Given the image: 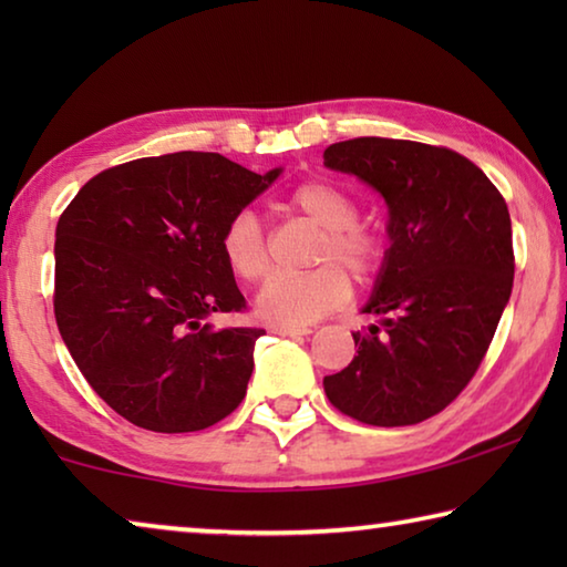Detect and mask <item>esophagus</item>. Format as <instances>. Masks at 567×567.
<instances>
[{"label": "esophagus", "mask_w": 567, "mask_h": 567, "mask_svg": "<svg viewBox=\"0 0 567 567\" xmlns=\"http://www.w3.org/2000/svg\"><path fill=\"white\" fill-rule=\"evenodd\" d=\"M275 334H280V338H300V334H310V328H290V324H275L272 328Z\"/></svg>", "instance_id": "obj_1"}]
</instances>
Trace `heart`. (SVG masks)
I'll return each instance as SVG.
<instances>
[{
    "instance_id": "obj_1",
    "label": "heart",
    "mask_w": 567,
    "mask_h": 567,
    "mask_svg": "<svg viewBox=\"0 0 567 567\" xmlns=\"http://www.w3.org/2000/svg\"><path fill=\"white\" fill-rule=\"evenodd\" d=\"M290 207L312 219L322 229L310 272H275L267 277L255 297L257 318L270 324H310L342 305L350 295V275L364 280L380 260V245L368 229L358 225V203L332 182L312 179L295 187ZM229 272L245 282H255L270 267V252L260 217L252 209H239L219 239Z\"/></svg>"
}]
</instances>
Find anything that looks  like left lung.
Instances as JSON below:
<instances>
[{
  "mask_svg": "<svg viewBox=\"0 0 567 567\" xmlns=\"http://www.w3.org/2000/svg\"><path fill=\"white\" fill-rule=\"evenodd\" d=\"M388 205L390 247L352 332L354 354L322 380L344 415L402 427L437 415L475 375L513 292V227L501 192L453 150L360 137L324 150Z\"/></svg>",
  "mask_w": 567,
  "mask_h": 567,
  "instance_id": "obj_1",
  "label": "left lung"
}]
</instances>
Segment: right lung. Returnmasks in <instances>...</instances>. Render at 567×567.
<instances>
[{"instance_id":"right-lung-1","label":"right lung","mask_w":567,"mask_h":567,"mask_svg":"<svg viewBox=\"0 0 567 567\" xmlns=\"http://www.w3.org/2000/svg\"><path fill=\"white\" fill-rule=\"evenodd\" d=\"M280 175L175 152L100 172L62 213L56 328L92 390L132 425L195 433L243 402L265 330L209 322L245 307L219 239Z\"/></svg>"}]
</instances>
